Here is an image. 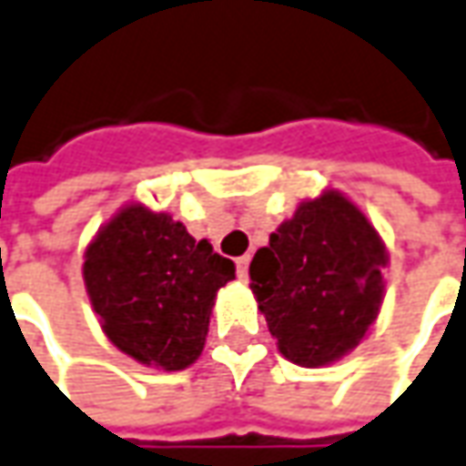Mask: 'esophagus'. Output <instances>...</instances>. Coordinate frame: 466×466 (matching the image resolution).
<instances>
[{
	"instance_id": "esophagus-1",
	"label": "esophagus",
	"mask_w": 466,
	"mask_h": 466,
	"mask_svg": "<svg viewBox=\"0 0 466 466\" xmlns=\"http://www.w3.org/2000/svg\"><path fill=\"white\" fill-rule=\"evenodd\" d=\"M247 270H249V255H242V258H237V275L247 280Z\"/></svg>"
}]
</instances>
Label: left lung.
I'll return each mask as SVG.
<instances>
[{"label":"left lung","mask_w":466,"mask_h":466,"mask_svg":"<svg viewBox=\"0 0 466 466\" xmlns=\"http://www.w3.org/2000/svg\"><path fill=\"white\" fill-rule=\"evenodd\" d=\"M385 247L341 193L300 204L249 265V288L278 339L300 367H321L354 350L378 319Z\"/></svg>","instance_id":"obj_1"}]
</instances>
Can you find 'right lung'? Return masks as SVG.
Returning a JSON list of instances; mask_svg holds the SVG:
<instances>
[{
  "instance_id": "right-lung-1",
  "label": "right lung",
  "mask_w": 466,
  "mask_h": 466,
  "mask_svg": "<svg viewBox=\"0 0 466 466\" xmlns=\"http://www.w3.org/2000/svg\"><path fill=\"white\" fill-rule=\"evenodd\" d=\"M232 259L180 221L145 207L119 211L88 245L84 280L106 337L142 365L183 370L201 354Z\"/></svg>"
}]
</instances>
